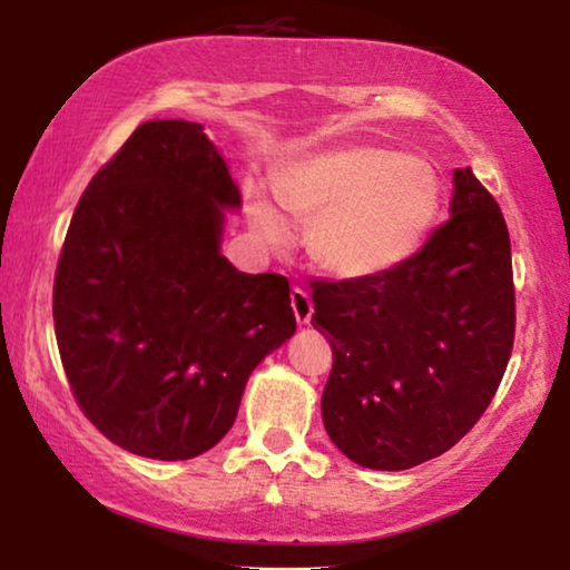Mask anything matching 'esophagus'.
Wrapping results in <instances>:
<instances>
[{"label":"esophagus","mask_w":570,"mask_h":570,"mask_svg":"<svg viewBox=\"0 0 570 570\" xmlns=\"http://www.w3.org/2000/svg\"><path fill=\"white\" fill-rule=\"evenodd\" d=\"M291 306L295 318H298V324H308L311 316H314V303H311V295L303 291V287H293Z\"/></svg>","instance_id":"34e87169"}]
</instances>
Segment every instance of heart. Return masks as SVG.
Here are the masks:
<instances>
[{
	"label": "heart",
	"instance_id": "heart-1",
	"mask_svg": "<svg viewBox=\"0 0 570 570\" xmlns=\"http://www.w3.org/2000/svg\"><path fill=\"white\" fill-rule=\"evenodd\" d=\"M285 213L311 223L308 252L318 267L345 279L386 275L423 246L443 202L433 163L394 147L355 142L285 163L272 176ZM248 213L264 236L279 223L254 197Z\"/></svg>",
	"mask_w": 570,
	"mask_h": 570
}]
</instances>
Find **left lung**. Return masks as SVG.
I'll use <instances>...</instances> for the list:
<instances>
[{
	"mask_svg": "<svg viewBox=\"0 0 570 570\" xmlns=\"http://www.w3.org/2000/svg\"><path fill=\"white\" fill-rule=\"evenodd\" d=\"M311 287V324L332 345L322 417L342 454L371 470H410L472 431L517 332L509 228L472 168L456 170L451 217L407 262Z\"/></svg>",
	"mask_w": 570,
	"mask_h": 570,
	"instance_id": "obj_1",
	"label": "left lung"
}]
</instances>
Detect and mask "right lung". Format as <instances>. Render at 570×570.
I'll return each mask as SVG.
<instances>
[{
  "mask_svg": "<svg viewBox=\"0 0 570 570\" xmlns=\"http://www.w3.org/2000/svg\"><path fill=\"white\" fill-rule=\"evenodd\" d=\"M228 166L184 119L145 121L77 202L53 330L85 417L137 456L191 459L230 431L264 355L295 332L283 275L220 254Z\"/></svg>",
  "mask_w": 570,
  "mask_h": 570,
  "instance_id": "add662e5",
  "label": "right lung"
}]
</instances>
